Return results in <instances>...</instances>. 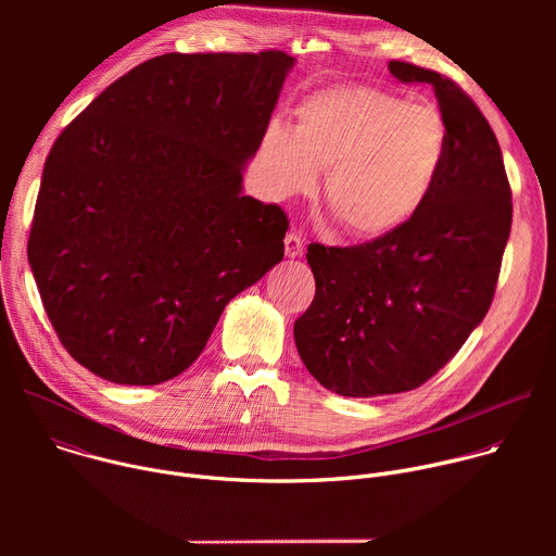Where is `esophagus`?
<instances>
[{
  "instance_id": "esophagus-1",
  "label": "esophagus",
  "mask_w": 556,
  "mask_h": 556,
  "mask_svg": "<svg viewBox=\"0 0 556 556\" xmlns=\"http://www.w3.org/2000/svg\"><path fill=\"white\" fill-rule=\"evenodd\" d=\"M303 251H305V242H303L301 232L290 230L286 235V255L288 257H299V255H303Z\"/></svg>"
}]
</instances>
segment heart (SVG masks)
Masks as SVG:
<instances>
[{
	"mask_svg": "<svg viewBox=\"0 0 556 556\" xmlns=\"http://www.w3.org/2000/svg\"><path fill=\"white\" fill-rule=\"evenodd\" d=\"M448 157V127L429 105L361 86L314 92L294 125L273 121L260 144L273 198L312 191L326 169L324 200L358 240H384L409 226L435 193Z\"/></svg>",
	"mask_w": 556,
	"mask_h": 556,
	"instance_id": "obj_1",
	"label": "heart"
}]
</instances>
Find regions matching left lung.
<instances>
[{
	"label": "left lung",
	"mask_w": 556,
	"mask_h": 556,
	"mask_svg": "<svg viewBox=\"0 0 556 556\" xmlns=\"http://www.w3.org/2000/svg\"><path fill=\"white\" fill-rule=\"evenodd\" d=\"M403 84H429L448 127V157L420 215L384 240L307 247L316 292L294 321L307 371L348 399L412 391L435 376L486 316L513 222L500 142L451 78L389 61Z\"/></svg>",
	"instance_id": "1"
}]
</instances>
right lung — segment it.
<instances>
[{
	"label": "right lung",
	"mask_w": 556,
	"mask_h": 556,
	"mask_svg": "<svg viewBox=\"0 0 556 556\" xmlns=\"http://www.w3.org/2000/svg\"><path fill=\"white\" fill-rule=\"evenodd\" d=\"M294 59L153 56L54 140L28 262L67 354L116 384H161L226 303L283 260L288 217L242 193Z\"/></svg>",
	"instance_id": "right-lung-1"
}]
</instances>
